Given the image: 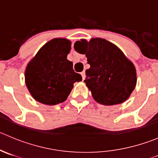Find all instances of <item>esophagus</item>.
<instances>
[{
	"label": "esophagus",
	"instance_id": "esophagus-1",
	"mask_svg": "<svg viewBox=\"0 0 158 158\" xmlns=\"http://www.w3.org/2000/svg\"><path fill=\"white\" fill-rule=\"evenodd\" d=\"M81 76H82V79H83V80H85V71H82L81 73Z\"/></svg>",
	"mask_w": 158,
	"mask_h": 158
}]
</instances>
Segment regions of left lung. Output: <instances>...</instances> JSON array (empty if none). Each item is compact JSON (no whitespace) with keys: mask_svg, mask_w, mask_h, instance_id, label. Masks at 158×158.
<instances>
[{"mask_svg":"<svg viewBox=\"0 0 158 158\" xmlns=\"http://www.w3.org/2000/svg\"><path fill=\"white\" fill-rule=\"evenodd\" d=\"M74 49L90 64L84 81L97 102L114 106L125 102L136 84V69L115 45L104 39L77 41Z\"/></svg>","mask_w":158,"mask_h":158,"instance_id":"obj_1","label":"left lung"}]
</instances>
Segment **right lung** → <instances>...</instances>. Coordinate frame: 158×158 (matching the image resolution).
Instances as JSON below:
<instances>
[{"label": "right lung", "instance_id": "add662e5", "mask_svg": "<svg viewBox=\"0 0 158 158\" xmlns=\"http://www.w3.org/2000/svg\"><path fill=\"white\" fill-rule=\"evenodd\" d=\"M71 43L66 39H54L44 45L25 70V84L31 96L45 105L64 102L73 84L82 81L68 60Z\"/></svg>", "mask_w": 158, "mask_h": 158}]
</instances>
